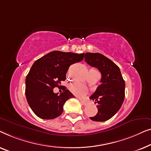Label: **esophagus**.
Instances as JSON below:
<instances>
[{"label": "esophagus", "instance_id": "1", "mask_svg": "<svg viewBox=\"0 0 151 151\" xmlns=\"http://www.w3.org/2000/svg\"><path fill=\"white\" fill-rule=\"evenodd\" d=\"M78 100L81 101V103L82 104V105H87L88 104V101H86V100H83V99H78Z\"/></svg>", "mask_w": 151, "mask_h": 151}]
</instances>
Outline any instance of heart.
<instances>
[{
    "mask_svg": "<svg viewBox=\"0 0 151 151\" xmlns=\"http://www.w3.org/2000/svg\"><path fill=\"white\" fill-rule=\"evenodd\" d=\"M90 71H94V72H98L96 69L94 68H90ZM70 90L71 91V92L77 96H83L85 94H86L88 92V88L86 86L82 85L79 83H75L70 85Z\"/></svg>",
    "mask_w": 151,
    "mask_h": 151,
    "instance_id": "b5f03b06",
    "label": "heart"
}]
</instances>
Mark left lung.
<instances>
[{
    "instance_id": "obj_1",
    "label": "left lung",
    "mask_w": 151,
    "mask_h": 151,
    "mask_svg": "<svg viewBox=\"0 0 151 151\" xmlns=\"http://www.w3.org/2000/svg\"><path fill=\"white\" fill-rule=\"evenodd\" d=\"M84 57L85 61L98 68L102 75L101 84L90 97L98 103V112L90 118L93 121L104 122L113 117L120 109L124 99L125 82L119 67L103 55L87 52Z\"/></svg>"
}]
</instances>
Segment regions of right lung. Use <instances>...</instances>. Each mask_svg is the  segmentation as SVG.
Segmentation results:
<instances>
[{
  "instance_id": "add662e5",
  "label": "right lung",
  "mask_w": 151,
  "mask_h": 151,
  "mask_svg": "<svg viewBox=\"0 0 151 151\" xmlns=\"http://www.w3.org/2000/svg\"><path fill=\"white\" fill-rule=\"evenodd\" d=\"M84 53L52 51L37 59L26 78L25 94L29 107L38 117L50 120L62 114L65 101L74 95L63 86L62 93L53 92L65 80L70 65L83 59Z\"/></svg>"
}]
</instances>
